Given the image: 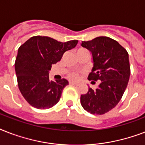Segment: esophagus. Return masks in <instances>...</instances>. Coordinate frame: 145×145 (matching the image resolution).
<instances>
[{
    "instance_id": "obj_1",
    "label": "esophagus",
    "mask_w": 145,
    "mask_h": 145,
    "mask_svg": "<svg viewBox=\"0 0 145 145\" xmlns=\"http://www.w3.org/2000/svg\"><path fill=\"white\" fill-rule=\"evenodd\" d=\"M69 84L70 85H73V86H79L80 85V84H78V83H74V82H70Z\"/></svg>"
}]
</instances>
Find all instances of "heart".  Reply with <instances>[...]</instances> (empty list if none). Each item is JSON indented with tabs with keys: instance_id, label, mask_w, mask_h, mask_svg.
I'll list each match as a JSON object with an SVG mask.
<instances>
[{
	"instance_id": "1",
	"label": "heart",
	"mask_w": 145,
	"mask_h": 145,
	"mask_svg": "<svg viewBox=\"0 0 145 145\" xmlns=\"http://www.w3.org/2000/svg\"><path fill=\"white\" fill-rule=\"evenodd\" d=\"M79 72H77V71H71L68 74V78L71 80H76L79 78Z\"/></svg>"
}]
</instances>
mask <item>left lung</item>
Here are the masks:
<instances>
[{
  "mask_svg": "<svg viewBox=\"0 0 145 145\" xmlns=\"http://www.w3.org/2000/svg\"><path fill=\"white\" fill-rule=\"evenodd\" d=\"M81 46L93 55V68L88 79L100 80V84L95 90L89 88L86 94L81 95L80 103L92 114H104L119 103L126 90L130 76L129 54L118 42L108 37L82 41Z\"/></svg>",
  "mask_w": 145,
  "mask_h": 145,
  "instance_id": "1",
  "label": "left lung"
}]
</instances>
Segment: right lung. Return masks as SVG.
I'll list each match as a JSON object with an SVG mask.
<instances>
[{
	"mask_svg": "<svg viewBox=\"0 0 145 145\" xmlns=\"http://www.w3.org/2000/svg\"><path fill=\"white\" fill-rule=\"evenodd\" d=\"M77 43V40L62 43L49 37L34 36L19 46L15 71L19 90L29 105L47 109L59 102L68 82L65 79L50 80L49 71Z\"/></svg>",
	"mask_w": 145,
	"mask_h": 145,
	"instance_id": "right-lung-1",
	"label": "right lung"
}]
</instances>
